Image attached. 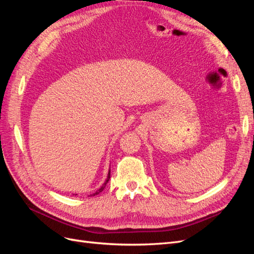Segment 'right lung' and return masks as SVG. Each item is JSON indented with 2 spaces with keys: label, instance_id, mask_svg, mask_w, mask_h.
I'll list each match as a JSON object with an SVG mask.
<instances>
[{
  "label": "right lung",
  "instance_id": "1",
  "mask_svg": "<svg viewBox=\"0 0 254 254\" xmlns=\"http://www.w3.org/2000/svg\"><path fill=\"white\" fill-rule=\"evenodd\" d=\"M109 179H110V170H109V172H108V176H107V179H106V181H105V183L103 184V186L99 188L94 194H91L90 196H95V195H97V194H99L101 193V191H103V190L106 188V186H107V183H108V181H109Z\"/></svg>",
  "mask_w": 254,
  "mask_h": 254
}]
</instances>
